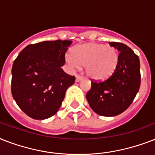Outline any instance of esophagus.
Segmentation results:
<instances>
[{
  "label": "esophagus",
  "instance_id": "esophagus-1",
  "mask_svg": "<svg viewBox=\"0 0 155 155\" xmlns=\"http://www.w3.org/2000/svg\"><path fill=\"white\" fill-rule=\"evenodd\" d=\"M83 79H84V77H83V76H81V75H75V81H76V82H80V81H81Z\"/></svg>",
  "mask_w": 155,
  "mask_h": 155
}]
</instances>
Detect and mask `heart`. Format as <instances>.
<instances>
[{
	"label": "heart",
	"mask_w": 155,
	"mask_h": 155,
	"mask_svg": "<svg viewBox=\"0 0 155 155\" xmlns=\"http://www.w3.org/2000/svg\"><path fill=\"white\" fill-rule=\"evenodd\" d=\"M119 52L115 47L100 43L75 46L72 54H67L66 62L72 68L84 66L90 79L97 81L107 80L113 75L119 63Z\"/></svg>",
	"instance_id": "1"
}]
</instances>
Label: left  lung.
<instances>
[{"label":"left lung","instance_id":"obj_1","mask_svg":"<svg viewBox=\"0 0 155 155\" xmlns=\"http://www.w3.org/2000/svg\"><path fill=\"white\" fill-rule=\"evenodd\" d=\"M119 53V63L113 75L102 82H92L86 98L98 115L114 117L127 109L141 84L140 61L132 49L120 42H109Z\"/></svg>","mask_w":155,"mask_h":155}]
</instances>
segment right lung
I'll return each mask as SVG.
<instances>
[{
    "instance_id": "add662e5",
    "label": "right lung",
    "mask_w": 155,
    "mask_h": 155,
    "mask_svg": "<svg viewBox=\"0 0 155 155\" xmlns=\"http://www.w3.org/2000/svg\"><path fill=\"white\" fill-rule=\"evenodd\" d=\"M71 43L55 40L28 45L13 62L11 92L19 108L30 117L43 120L54 115L67 89L75 83V76L61 68Z\"/></svg>"
}]
</instances>
